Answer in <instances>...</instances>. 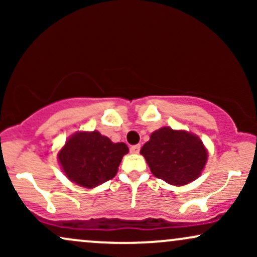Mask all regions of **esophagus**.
I'll list each match as a JSON object with an SVG mask.
<instances>
[{"instance_id": "obj_1", "label": "esophagus", "mask_w": 257, "mask_h": 257, "mask_svg": "<svg viewBox=\"0 0 257 257\" xmlns=\"http://www.w3.org/2000/svg\"><path fill=\"white\" fill-rule=\"evenodd\" d=\"M139 151H140V145L131 146V152L132 153H139Z\"/></svg>"}]
</instances>
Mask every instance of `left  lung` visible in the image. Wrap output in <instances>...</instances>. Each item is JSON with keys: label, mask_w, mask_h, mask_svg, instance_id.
<instances>
[{"label": "left lung", "mask_w": 257, "mask_h": 257, "mask_svg": "<svg viewBox=\"0 0 257 257\" xmlns=\"http://www.w3.org/2000/svg\"><path fill=\"white\" fill-rule=\"evenodd\" d=\"M140 153L156 178L175 186L198 178L208 157L199 138L168 126L152 133Z\"/></svg>", "instance_id": "8db88e82"}]
</instances>
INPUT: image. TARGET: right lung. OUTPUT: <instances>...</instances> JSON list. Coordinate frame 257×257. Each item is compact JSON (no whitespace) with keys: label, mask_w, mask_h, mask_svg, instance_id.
Returning a JSON list of instances; mask_svg holds the SVG:
<instances>
[{"label":"right lung","mask_w":257,"mask_h":257,"mask_svg":"<svg viewBox=\"0 0 257 257\" xmlns=\"http://www.w3.org/2000/svg\"><path fill=\"white\" fill-rule=\"evenodd\" d=\"M128 151L124 143L113 144L99 132H84L72 135L58 153V158L72 182L91 188L114 178Z\"/></svg>","instance_id":"obj_1"}]
</instances>
